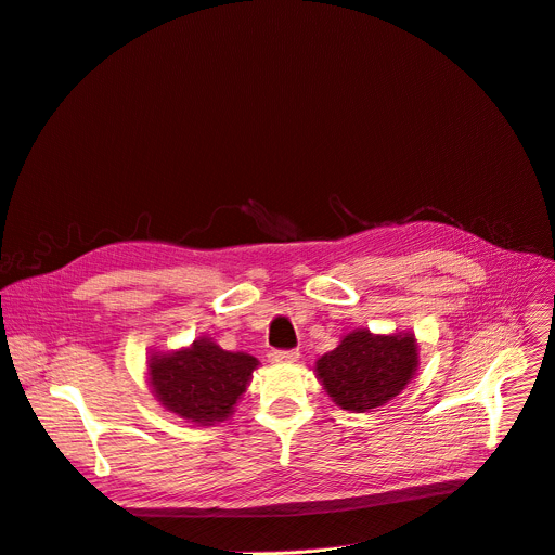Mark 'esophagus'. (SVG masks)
Segmentation results:
<instances>
[{"label": "esophagus", "instance_id": "1", "mask_svg": "<svg viewBox=\"0 0 555 555\" xmlns=\"http://www.w3.org/2000/svg\"><path fill=\"white\" fill-rule=\"evenodd\" d=\"M270 360L276 365H283V363H295V360H299V351L297 349H272L270 351Z\"/></svg>", "mask_w": 555, "mask_h": 555}]
</instances>
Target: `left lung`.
<instances>
[{
	"mask_svg": "<svg viewBox=\"0 0 555 555\" xmlns=\"http://www.w3.org/2000/svg\"><path fill=\"white\" fill-rule=\"evenodd\" d=\"M417 367L415 335L353 331L318 360V376L345 411L365 413L397 397Z\"/></svg>",
	"mask_w": 555,
	"mask_h": 555,
	"instance_id": "8db88e82",
	"label": "left lung"
}]
</instances>
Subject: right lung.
<instances>
[{
    "label": "right lung",
    "instance_id": "1",
    "mask_svg": "<svg viewBox=\"0 0 555 555\" xmlns=\"http://www.w3.org/2000/svg\"><path fill=\"white\" fill-rule=\"evenodd\" d=\"M256 365L254 356L224 351L204 337L190 349L152 356L150 383L167 411L208 426L233 413Z\"/></svg>",
    "mask_w": 555,
    "mask_h": 555
}]
</instances>
